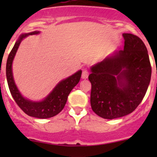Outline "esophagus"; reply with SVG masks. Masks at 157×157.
Masks as SVG:
<instances>
[{
  "label": "esophagus",
  "instance_id": "34e87169",
  "mask_svg": "<svg viewBox=\"0 0 157 157\" xmlns=\"http://www.w3.org/2000/svg\"><path fill=\"white\" fill-rule=\"evenodd\" d=\"M89 76V71L87 69H83V72H82V78L83 79H86Z\"/></svg>",
  "mask_w": 157,
  "mask_h": 157
}]
</instances>
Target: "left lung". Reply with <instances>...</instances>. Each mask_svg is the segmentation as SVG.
I'll return each instance as SVG.
<instances>
[{
    "mask_svg": "<svg viewBox=\"0 0 157 157\" xmlns=\"http://www.w3.org/2000/svg\"><path fill=\"white\" fill-rule=\"evenodd\" d=\"M123 50L91 67L90 104L93 112L105 119L127 115L135 110L147 93L151 65L143 41L123 33Z\"/></svg>",
    "mask_w": 157,
    "mask_h": 157,
    "instance_id": "left-lung-1",
    "label": "left lung"
}]
</instances>
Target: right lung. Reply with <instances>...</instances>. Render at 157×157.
<instances>
[{
    "instance_id": "right-lung-1",
    "label": "right lung",
    "mask_w": 157,
    "mask_h": 157,
    "mask_svg": "<svg viewBox=\"0 0 157 157\" xmlns=\"http://www.w3.org/2000/svg\"><path fill=\"white\" fill-rule=\"evenodd\" d=\"M39 31L26 33L20 36L16 42L13 48L9 54L6 65V75L7 83L13 98L26 115L38 118H48L58 115L62 111L67 100V96L73 88L79 83L81 77L82 71H79L67 78L61 80L52 90V93L41 102H33L22 96L14 83L12 73V63L20 42L29 35L39 34Z\"/></svg>"
}]
</instances>
